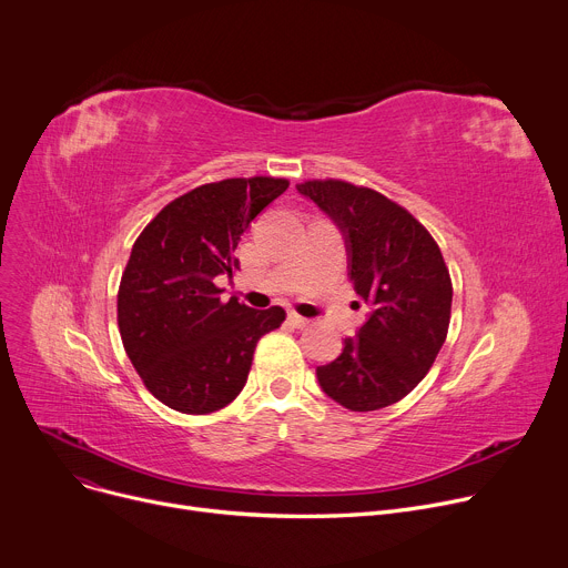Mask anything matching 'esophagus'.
I'll use <instances>...</instances> for the list:
<instances>
[{
  "instance_id": "1",
  "label": "esophagus",
  "mask_w": 568,
  "mask_h": 568,
  "mask_svg": "<svg viewBox=\"0 0 568 568\" xmlns=\"http://www.w3.org/2000/svg\"><path fill=\"white\" fill-rule=\"evenodd\" d=\"M287 322H290L294 328H305L307 324H311L305 317H301V315H296V313H290V315H287Z\"/></svg>"
}]
</instances>
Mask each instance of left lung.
I'll list each match as a JSON object with an SVG mask.
<instances>
[{
    "label": "left lung",
    "instance_id": "left-lung-1",
    "mask_svg": "<svg viewBox=\"0 0 568 568\" xmlns=\"http://www.w3.org/2000/svg\"><path fill=\"white\" fill-rule=\"evenodd\" d=\"M296 190L339 226L353 290L372 307L339 357L317 367L320 385L351 412L398 403L430 372L448 333L453 285L442 251L424 224L372 187L317 179Z\"/></svg>",
    "mask_w": 568,
    "mask_h": 568
}]
</instances>
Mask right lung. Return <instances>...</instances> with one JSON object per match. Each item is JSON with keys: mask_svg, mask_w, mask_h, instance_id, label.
<instances>
[{"mask_svg": "<svg viewBox=\"0 0 568 568\" xmlns=\"http://www.w3.org/2000/svg\"><path fill=\"white\" fill-rule=\"evenodd\" d=\"M287 185L274 176L199 185L168 203L131 248L118 292L122 344L144 387L183 415L226 407L257 339L285 322L281 305L224 303L215 281L240 270L242 233Z\"/></svg>", "mask_w": 568, "mask_h": 568, "instance_id": "obj_1", "label": "right lung"}]
</instances>
